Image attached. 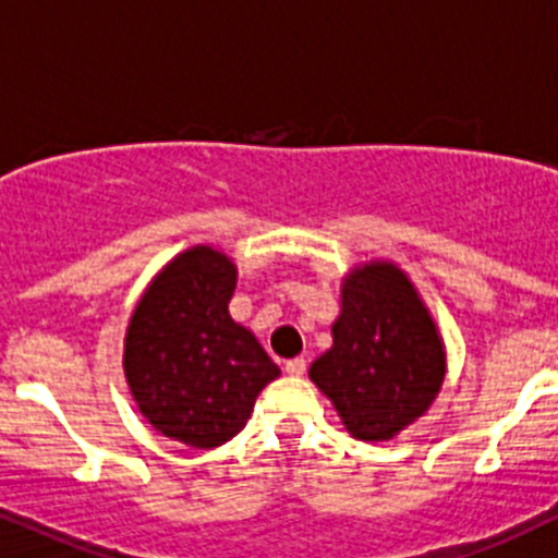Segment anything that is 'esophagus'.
<instances>
[{
  "mask_svg": "<svg viewBox=\"0 0 558 558\" xmlns=\"http://www.w3.org/2000/svg\"><path fill=\"white\" fill-rule=\"evenodd\" d=\"M305 371H307V362L302 360V356H294V360L286 362V373H289V376H302Z\"/></svg>",
  "mask_w": 558,
  "mask_h": 558,
  "instance_id": "obj_1",
  "label": "esophagus"
}]
</instances>
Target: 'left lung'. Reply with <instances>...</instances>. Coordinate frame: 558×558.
<instances>
[{"mask_svg": "<svg viewBox=\"0 0 558 558\" xmlns=\"http://www.w3.org/2000/svg\"><path fill=\"white\" fill-rule=\"evenodd\" d=\"M447 356L414 283L392 262L354 267L340 289L332 349L311 365V381L332 400L360 441H387L430 409Z\"/></svg>", "mask_w": 558, "mask_h": 558, "instance_id": "left-lung-1", "label": "left lung"}]
</instances>
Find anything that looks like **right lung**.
I'll return each mask as SVG.
<instances>
[{
	"label": "right lung",
	"instance_id": "obj_1",
	"mask_svg": "<svg viewBox=\"0 0 558 558\" xmlns=\"http://www.w3.org/2000/svg\"><path fill=\"white\" fill-rule=\"evenodd\" d=\"M236 267L209 245L171 258L130 316L124 378L158 434L196 450L245 428L258 392L280 376L251 329L229 316Z\"/></svg>",
	"mask_w": 558,
	"mask_h": 558
}]
</instances>
